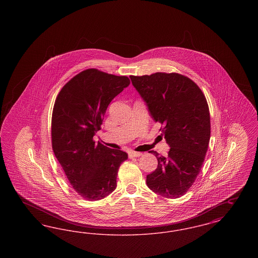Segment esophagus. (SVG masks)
Returning <instances> with one entry per match:
<instances>
[{
  "instance_id": "esophagus-1",
  "label": "esophagus",
  "mask_w": 258,
  "mask_h": 258,
  "mask_svg": "<svg viewBox=\"0 0 258 258\" xmlns=\"http://www.w3.org/2000/svg\"><path fill=\"white\" fill-rule=\"evenodd\" d=\"M142 156V153H139V152H135V151H130L128 152V157L132 159V158H137V157H140Z\"/></svg>"
}]
</instances>
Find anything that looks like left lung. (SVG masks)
Returning <instances> with one entry per match:
<instances>
[{"instance_id":"obj_1","label":"left lung","mask_w":258,"mask_h":258,"mask_svg":"<svg viewBox=\"0 0 258 258\" xmlns=\"http://www.w3.org/2000/svg\"><path fill=\"white\" fill-rule=\"evenodd\" d=\"M170 150L155 151L158 167L147 175V185L166 198L183 197L195 183L208 150L211 123L204 94L188 77L172 73L130 76Z\"/></svg>"}]
</instances>
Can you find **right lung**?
Returning a JSON list of instances; mask_svg holds the SVG:
<instances>
[{
	"label": "right lung",
	"mask_w": 258,
	"mask_h": 258,
	"mask_svg": "<svg viewBox=\"0 0 258 258\" xmlns=\"http://www.w3.org/2000/svg\"><path fill=\"white\" fill-rule=\"evenodd\" d=\"M131 81L126 76L89 69L75 75L58 94L51 121L52 148L75 191L88 201L100 200L117 186V174L127 154L93 140L111 100Z\"/></svg>",
	"instance_id": "obj_1"
}]
</instances>
